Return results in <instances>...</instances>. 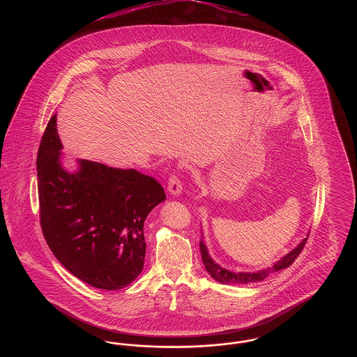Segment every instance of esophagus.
<instances>
[{
	"label": "esophagus",
	"mask_w": 357,
	"mask_h": 357,
	"mask_svg": "<svg viewBox=\"0 0 357 357\" xmlns=\"http://www.w3.org/2000/svg\"><path fill=\"white\" fill-rule=\"evenodd\" d=\"M167 188H169V192L171 195H181L182 194V183L179 181V178L175 175V174H171L170 178H169V183H167Z\"/></svg>",
	"instance_id": "1"
}]
</instances>
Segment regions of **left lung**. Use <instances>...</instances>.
<instances>
[{
	"instance_id": "1",
	"label": "left lung",
	"mask_w": 357,
	"mask_h": 357,
	"mask_svg": "<svg viewBox=\"0 0 357 357\" xmlns=\"http://www.w3.org/2000/svg\"><path fill=\"white\" fill-rule=\"evenodd\" d=\"M309 236V234H307ZM306 239L307 237L304 238L291 252H289L288 255H284L281 259L275 261L272 266L262 269V271H257V272H230L225 268L220 266L213 258L211 255H208V250L204 245V239H201L199 243V249L202 253V261H204V268L208 272V274L218 282L221 284H230V285H237V284H250V282H258L265 280L268 275H271L272 273L280 272L282 269L289 268L294 259L298 257L301 253V250L305 246Z\"/></svg>"
}]
</instances>
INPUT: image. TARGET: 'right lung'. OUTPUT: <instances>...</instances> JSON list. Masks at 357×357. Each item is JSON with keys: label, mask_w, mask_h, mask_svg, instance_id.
I'll return each mask as SVG.
<instances>
[{"label": "right lung", "mask_w": 357, "mask_h": 357, "mask_svg": "<svg viewBox=\"0 0 357 357\" xmlns=\"http://www.w3.org/2000/svg\"><path fill=\"white\" fill-rule=\"evenodd\" d=\"M56 115L37 153L40 222L61 265L85 284L105 290L130 285L143 271L144 221L166 194L153 176L79 159L69 172Z\"/></svg>", "instance_id": "1"}]
</instances>
